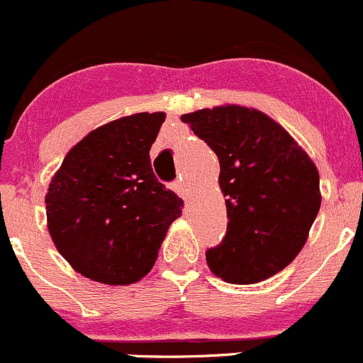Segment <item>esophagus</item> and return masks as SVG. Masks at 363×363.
I'll use <instances>...</instances> for the list:
<instances>
[{"label":"esophagus","mask_w":363,"mask_h":363,"mask_svg":"<svg viewBox=\"0 0 363 363\" xmlns=\"http://www.w3.org/2000/svg\"><path fill=\"white\" fill-rule=\"evenodd\" d=\"M173 190L178 194V196L183 197V199H185V201L189 199L190 190L186 189V185H185V183H183V182H174V183H173Z\"/></svg>","instance_id":"esophagus-1"}]
</instances>
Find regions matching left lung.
<instances>
[{"mask_svg":"<svg viewBox=\"0 0 363 363\" xmlns=\"http://www.w3.org/2000/svg\"><path fill=\"white\" fill-rule=\"evenodd\" d=\"M220 162L227 233L206 252L209 269L234 285L264 281L306 245L320 211V174L297 141L271 117L227 104L182 115Z\"/></svg>","mask_w":363,"mask_h":363,"instance_id":"left-lung-1","label":"left lung"}]
</instances>
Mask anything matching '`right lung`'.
<instances>
[{"label": "right lung", "instance_id": "right-lung-1", "mask_svg": "<svg viewBox=\"0 0 363 363\" xmlns=\"http://www.w3.org/2000/svg\"><path fill=\"white\" fill-rule=\"evenodd\" d=\"M166 115L134 113L74 145L45 196L55 248L82 276L130 285L154 267L183 201L155 178L150 162Z\"/></svg>", "mask_w": 363, "mask_h": 363}]
</instances>
